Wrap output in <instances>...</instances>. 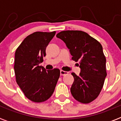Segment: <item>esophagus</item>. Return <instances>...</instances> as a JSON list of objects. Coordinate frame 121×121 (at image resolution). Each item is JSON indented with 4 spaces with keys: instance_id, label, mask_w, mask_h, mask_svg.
<instances>
[{
    "instance_id": "1",
    "label": "esophagus",
    "mask_w": 121,
    "mask_h": 121,
    "mask_svg": "<svg viewBox=\"0 0 121 121\" xmlns=\"http://www.w3.org/2000/svg\"><path fill=\"white\" fill-rule=\"evenodd\" d=\"M68 73L67 72V71H63V70H60V76H64V75H66Z\"/></svg>"
}]
</instances>
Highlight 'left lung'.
Returning <instances> with one entry per match:
<instances>
[{
    "mask_svg": "<svg viewBox=\"0 0 121 121\" xmlns=\"http://www.w3.org/2000/svg\"><path fill=\"white\" fill-rule=\"evenodd\" d=\"M56 37L65 43L71 59L79 63V75L71 73L74 79L70 88L71 95L81 103L92 102L100 94L107 76L106 58L102 45L82 31H63Z\"/></svg>",
    "mask_w": 121,
    "mask_h": 121,
    "instance_id": "1",
    "label": "left lung"
}]
</instances>
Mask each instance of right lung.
Masks as SVG:
<instances>
[{
  "instance_id": "1",
  "label": "right lung",
  "mask_w": 121,
  "mask_h": 121,
  "mask_svg": "<svg viewBox=\"0 0 121 121\" xmlns=\"http://www.w3.org/2000/svg\"><path fill=\"white\" fill-rule=\"evenodd\" d=\"M56 31L35 32L18 47L15 53L14 73L17 84L28 99L42 102L53 95L60 76L57 68L47 70L39 66L46 56V48Z\"/></svg>"
}]
</instances>
